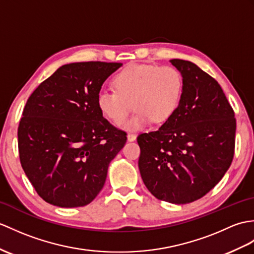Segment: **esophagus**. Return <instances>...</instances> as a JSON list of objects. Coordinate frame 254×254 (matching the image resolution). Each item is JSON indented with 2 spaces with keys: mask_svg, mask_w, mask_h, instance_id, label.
I'll use <instances>...</instances> for the list:
<instances>
[{
  "mask_svg": "<svg viewBox=\"0 0 254 254\" xmlns=\"http://www.w3.org/2000/svg\"><path fill=\"white\" fill-rule=\"evenodd\" d=\"M135 139H136V135L133 134V133H128V134H127V140L133 141V140H135Z\"/></svg>",
  "mask_w": 254,
  "mask_h": 254,
  "instance_id": "34e87169",
  "label": "esophagus"
}]
</instances>
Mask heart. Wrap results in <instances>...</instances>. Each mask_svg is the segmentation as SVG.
<instances>
[{
  "mask_svg": "<svg viewBox=\"0 0 254 254\" xmlns=\"http://www.w3.org/2000/svg\"><path fill=\"white\" fill-rule=\"evenodd\" d=\"M113 83L115 91L98 92L97 107L107 119L120 125L133 105L136 111L123 126L132 131L151 121H168L178 109L183 92L182 73L169 64H132L118 72Z\"/></svg>",
  "mask_w": 254,
  "mask_h": 254,
  "instance_id": "1",
  "label": "heart"
}]
</instances>
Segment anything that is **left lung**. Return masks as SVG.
<instances>
[{"instance_id": "1", "label": "left lung", "mask_w": 254, "mask_h": 254, "mask_svg": "<svg viewBox=\"0 0 254 254\" xmlns=\"http://www.w3.org/2000/svg\"><path fill=\"white\" fill-rule=\"evenodd\" d=\"M170 62L183 76L179 107L157 131L137 136L138 168L157 199L185 204L208 193L231 167L236 119L215 79L190 62Z\"/></svg>"}]
</instances>
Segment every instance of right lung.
<instances>
[{
    "label": "right lung",
    "mask_w": 254,
    "mask_h": 254,
    "mask_svg": "<svg viewBox=\"0 0 254 254\" xmlns=\"http://www.w3.org/2000/svg\"><path fill=\"white\" fill-rule=\"evenodd\" d=\"M121 63L64 64L28 98L18 127L21 167L35 191L62 208L83 207L104 187L110 161L127 141L96 98Z\"/></svg>",
    "instance_id": "obj_1"
}]
</instances>
